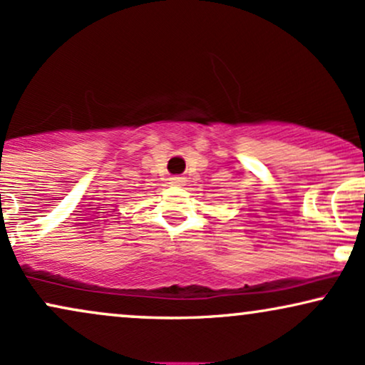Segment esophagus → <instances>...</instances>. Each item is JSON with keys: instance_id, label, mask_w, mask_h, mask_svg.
<instances>
[{"instance_id": "1", "label": "esophagus", "mask_w": 365, "mask_h": 365, "mask_svg": "<svg viewBox=\"0 0 365 365\" xmlns=\"http://www.w3.org/2000/svg\"><path fill=\"white\" fill-rule=\"evenodd\" d=\"M170 181H173L174 186H181V184H182V178H173V179H170Z\"/></svg>"}]
</instances>
